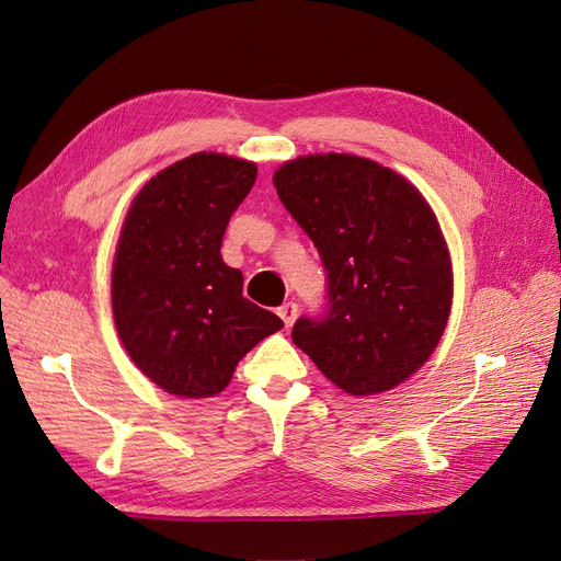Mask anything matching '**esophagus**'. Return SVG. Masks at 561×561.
<instances>
[{
    "mask_svg": "<svg viewBox=\"0 0 561 561\" xmlns=\"http://www.w3.org/2000/svg\"><path fill=\"white\" fill-rule=\"evenodd\" d=\"M278 316L285 322V328H293L297 316H299V307H297L295 301H287V304H283V307L278 309Z\"/></svg>",
    "mask_w": 561,
    "mask_h": 561,
    "instance_id": "34e87169",
    "label": "esophagus"
}]
</instances>
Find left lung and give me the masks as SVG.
Masks as SVG:
<instances>
[{"label":"left lung","instance_id":"left-lung-1","mask_svg":"<svg viewBox=\"0 0 561 561\" xmlns=\"http://www.w3.org/2000/svg\"><path fill=\"white\" fill-rule=\"evenodd\" d=\"M274 184L328 271V313L299 318L293 342L351 396L410 379L437 348L454 295L428 201L390 168L334 151L283 163Z\"/></svg>","mask_w":561,"mask_h":561}]
</instances>
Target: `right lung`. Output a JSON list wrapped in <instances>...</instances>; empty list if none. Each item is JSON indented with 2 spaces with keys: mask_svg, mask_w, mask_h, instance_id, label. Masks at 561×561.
<instances>
[{
  "mask_svg": "<svg viewBox=\"0 0 561 561\" xmlns=\"http://www.w3.org/2000/svg\"><path fill=\"white\" fill-rule=\"evenodd\" d=\"M254 178L252 161L198 151L151 178L126 213L114 325L135 367L171 396H217L243 355L283 328L243 297V274L219 254Z\"/></svg>",
  "mask_w": 561,
  "mask_h": 561,
  "instance_id": "add662e5",
  "label": "right lung"
}]
</instances>
